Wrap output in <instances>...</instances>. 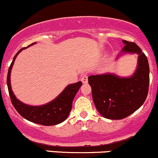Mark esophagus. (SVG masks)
Listing matches in <instances>:
<instances>
[{
    "mask_svg": "<svg viewBox=\"0 0 158 158\" xmlns=\"http://www.w3.org/2000/svg\"><path fill=\"white\" fill-rule=\"evenodd\" d=\"M81 81H82L84 84H87V81H88V77H87V74H84V75H83L82 77H81Z\"/></svg>",
    "mask_w": 158,
    "mask_h": 158,
    "instance_id": "34e87169",
    "label": "esophagus"
}]
</instances>
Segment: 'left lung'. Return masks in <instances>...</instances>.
Here are the masks:
<instances>
[{
	"mask_svg": "<svg viewBox=\"0 0 158 158\" xmlns=\"http://www.w3.org/2000/svg\"><path fill=\"white\" fill-rule=\"evenodd\" d=\"M125 46L116 59L125 54H138V64L132 75L119 77L106 73L88 77L95 106L104 118L122 119L139 110L147 98L149 64L146 55L134 43L123 40Z\"/></svg>",
	"mask_w": 158,
	"mask_h": 158,
	"instance_id": "left-lung-1",
	"label": "left lung"
}]
</instances>
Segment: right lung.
<instances>
[{"label":"right lung","instance_id":"add662e5","mask_svg":"<svg viewBox=\"0 0 158 158\" xmlns=\"http://www.w3.org/2000/svg\"><path fill=\"white\" fill-rule=\"evenodd\" d=\"M35 43L31 44L28 47L34 45ZM28 47L21 48L16 54L8 70L6 84H7L11 102L19 114L28 121L47 126L59 124L68 118L72 108L73 100L80 87L82 85V82L78 81L74 84H68L58 97H55L51 102L44 104V105L30 106L19 101L14 95L11 88L10 73L17 55L23 49H25Z\"/></svg>","mask_w":158,"mask_h":158}]
</instances>
